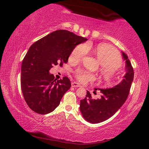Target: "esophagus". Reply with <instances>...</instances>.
Segmentation results:
<instances>
[{
    "label": "esophagus",
    "mask_w": 149,
    "mask_h": 149,
    "mask_svg": "<svg viewBox=\"0 0 149 149\" xmlns=\"http://www.w3.org/2000/svg\"><path fill=\"white\" fill-rule=\"evenodd\" d=\"M72 87H81V85L77 82H72Z\"/></svg>",
    "instance_id": "esophagus-1"
}]
</instances>
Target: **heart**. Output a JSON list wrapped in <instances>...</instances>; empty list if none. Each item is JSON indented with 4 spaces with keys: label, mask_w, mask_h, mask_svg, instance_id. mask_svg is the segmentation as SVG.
<instances>
[{
    "label": "heart",
    "mask_w": 149,
    "mask_h": 149,
    "mask_svg": "<svg viewBox=\"0 0 149 149\" xmlns=\"http://www.w3.org/2000/svg\"><path fill=\"white\" fill-rule=\"evenodd\" d=\"M91 47H87L85 44H80L75 47L70 54L69 60L78 62L86 55L87 50ZM93 53L100 63V73L102 80L109 84L114 79L120 68L122 59L118 52L114 47L107 44H100L93 48ZM75 77L80 83L85 84L95 80V75L84 70H77L74 73Z\"/></svg>",
    "instance_id": "obj_1"
}]
</instances>
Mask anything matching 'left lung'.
Here are the masks:
<instances>
[{
	"mask_svg": "<svg viewBox=\"0 0 149 149\" xmlns=\"http://www.w3.org/2000/svg\"><path fill=\"white\" fill-rule=\"evenodd\" d=\"M122 54L126 60V74L122 82L110 89H99L101 93L100 99H94L87 91L85 99L80 101L81 112L87 122L98 123L108 120L120 109L127 99L134 72L127 55L124 52Z\"/></svg>",
	"mask_w": 149,
	"mask_h": 149,
	"instance_id": "8db88e82",
	"label": "left lung"
}]
</instances>
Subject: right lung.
<instances>
[{"label": "right lung", "instance_id": "add662e5", "mask_svg": "<svg viewBox=\"0 0 149 149\" xmlns=\"http://www.w3.org/2000/svg\"><path fill=\"white\" fill-rule=\"evenodd\" d=\"M67 30L51 33L34 42L22 61L21 88L25 101L40 114L51 112L71 87L68 77L56 80L49 70L53 65L66 64L76 45L87 41Z\"/></svg>", "mask_w": 149, "mask_h": 149}]
</instances>
